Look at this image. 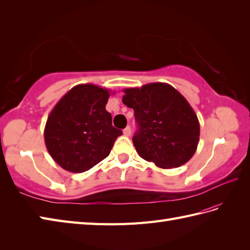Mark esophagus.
<instances>
[{
    "label": "esophagus",
    "instance_id": "esophagus-1",
    "mask_svg": "<svg viewBox=\"0 0 250 250\" xmlns=\"http://www.w3.org/2000/svg\"><path fill=\"white\" fill-rule=\"evenodd\" d=\"M123 134H124L125 136H127V137L130 136V134H131V129H130V127H129V126H127L126 128L123 130Z\"/></svg>",
    "mask_w": 250,
    "mask_h": 250
}]
</instances>
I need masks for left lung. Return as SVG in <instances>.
Segmentation results:
<instances>
[{
    "instance_id": "8db88e82",
    "label": "left lung",
    "mask_w": 250,
    "mask_h": 250,
    "mask_svg": "<svg viewBox=\"0 0 250 250\" xmlns=\"http://www.w3.org/2000/svg\"><path fill=\"white\" fill-rule=\"evenodd\" d=\"M123 104L134 109L138 131L132 142L139 156L159 168L186 164L197 151L200 124L182 94L168 83L125 88Z\"/></svg>"
}]
</instances>
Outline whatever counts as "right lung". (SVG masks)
Wrapping results in <instances>:
<instances>
[{
  "instance_id": "obj_1",
  "label": "right lung",
  "mask_w": 250,
  "mask_h": 250,
  "mask_svg": "<svg viewBox=\"0 0 250 250\" xmlns=\"http://www.w3.org/2000/svg\"><path fill=\"white\" fill-rule=\"evenodd\" d=\"M110 91L78 84L50 112L43 131L50 156L64 170L81 173L101 163L123 132L112 126L106 110Z\"/></svg>"
}]
</instances>
